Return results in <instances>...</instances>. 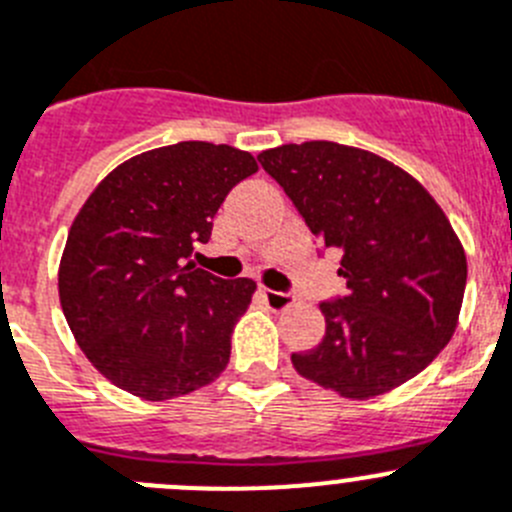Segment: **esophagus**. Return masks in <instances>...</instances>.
<instances>
[{
  "mask_svg": "<svg viewBox=\"0 0 512 512\" xmlns=\"http://www.w3.org/2000/svg\"><path fill=\"white\" fill-rule=\"evenodd\" d=\"M262 298H265V303L273 311H283V308H288L290 303L296 301V296L293 293H288V290H270V288H262L260 290Z\"/></svg>",
  "mask_w": 512,
  "mask_h": 512,
  "instance_id": "1",
  "label": "esophagus"
}]
</instances>
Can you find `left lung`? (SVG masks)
Here are the masks:
<instances>
[{"label": "left lung", "instance_id": "1", "mask_svg": "<svg viewBox=\"0 0 512 512\" xmlns=\"http://www.w3.org/2000/svg\"><path fill=\"white\" fill-rule=\"evenodd\" d=\"M324 250L342 252L347 296L321 301L326 334L293 352L298 375L344 398L416 377L457 329L467 257L441 206L398 165L336 142L257 155Z\"/></svg>", "mask_w": 512, "mask_h": 512}]
</instances>
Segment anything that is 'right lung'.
Returning <instances> with one entry per match:
<instances>
[{
	"instance_id": "right-lung-1",
	"label": "right lung",
	"mask_w": 512,
	"mask_h": 512,
	"mask_svg": "<svg viewBox=\"0 0 512 512\" xmlns=\"http://www.w3.org/2000/svg\"><path fill=\"white\" fill-rule=\"evenodd\" d=\"M252 173L245 150L178 142L114 168L78 211L58 273L63 316L117 388L168 400L222 375L255 283L216 278L191 255Z\"/></svg>"
}]
</instances>
